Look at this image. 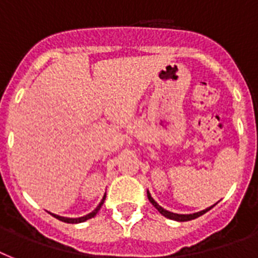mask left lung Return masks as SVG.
Listing matches in <instances>:
<instances>
[{
  "label": "left lung",
  "instance_id": "1",
  "mask_svg": "<svg viewBox=\"0 0 258 258\" xmlns=\"http://www.w3.org/2000/svg\"><path fill=\"white\" fill-rule=\"evenodd\" d=\"M147 197H149V201L153 204V206L155 209H157L158 212L161 213L162 216H165L166 218H170V220H174V221H180V222H184V221H190V220H196V218H198L200 216H202V214H205L206 212H209L210 209L214 206H210V208L205 209V210H202V212H198V213H192V214H176V213H171L169 212V210H166V209H163L162 206H159V205L154 201V198L151 197V194H150L149 191H147Z\"/></svg>",
  "mask_w": 258,
  "mask_h": 258
}]
</instances>
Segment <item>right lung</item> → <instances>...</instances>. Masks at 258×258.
<instances>
[{"mask_svg":"<svg viewBox=\"0 0 258 258\" xmlns=\"http://www.w3.org/2000/svg\"><path fill=\"white\" fill-rule=\"evenodd\" d=\"M104 200H105V196L103 197V200H101V202L99 205H97V208L93 210V212H91L89 214H87V216L84 217H79V218H68V217H60L57 216V214H53V213H50L52 216L54 217V218H57V220L62 221V222H67V224H79V222H84V221L89 220V218H92V217H95L97 214V212L100 210L101 205L104 204Z\"/></svg>","mask_w":258,"mask_h":258,"instance_id":"add662e5","label":"right lung"}]
</instances>
